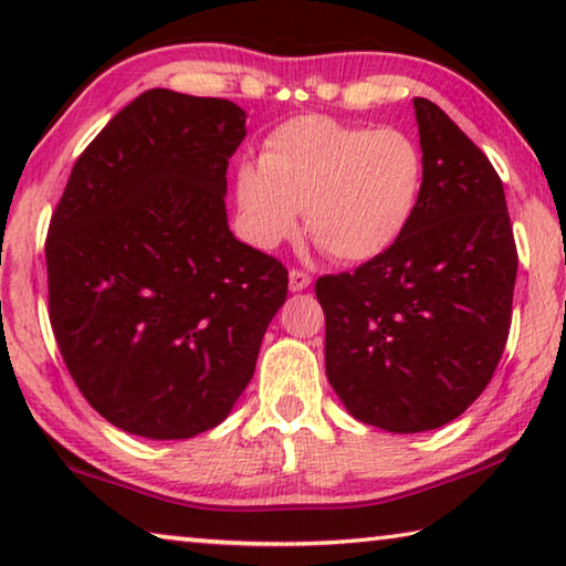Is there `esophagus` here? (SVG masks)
Returning a JSON list of instances; mask_svg holds the SVG:
<instances>
[{
	"label": "esophagus",
	"mask_w": 566,
	"mask_h": 566,
	"mask_svg": "<svg viewBox=\"0 0 566 566\" xmlns=\"http://www.w3.org/2000/svg\"><path fill=\"white\" fill-rule=\"evenodd\" d=\"M310 284H312V276L306 274V272H302V270H292L290 272V290L292 292H304Z\"/></svg>",
	"instance_id": "34e87169"
}]
</instances>
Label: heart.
I'll use <instances>...</instances> for the list:
<instances>
[{
	"label": "heart",
	"instance_id": "b5f03b06",
	"mask_svg": "<svg viewBox=\"0 0 566 566\" xmlns=\"http://www.w3.org/2000/svg\"><path fill=\"white\" fill-rule=\"evenodd\" d=\"M421 189L424 159L409 134L304 114L270 132L260 161L237 167V222L249 244L274 249L304 212L324 252L361 264L405 237Z\"/></svg>",
	"mask_w": 566,
	"mask_h": 566
}]
</instances>
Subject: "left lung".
<instances>
[{
    "label": "left lung",
    "mask_w": 566,
    "mask_h": 566,
    "mask_svg": "<svg viewBox=\"0 0 566 566\" xmlns=\"http://www.w3.org/2000/svg\"><path fill=\"white\" fill-rule=\"evenodd\" d=\"M424 189L405 237L319 276L324 364L342 405L395 434L457 419L490 385L512 324L516 247L502 179L429 99H415Z\"/></svg>",
    "instance_id": "left-lung-1"
}]
</instances>
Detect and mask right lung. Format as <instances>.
Instances as JSON below:
<instances>
[{"label": "right lung", "mask_w": 566, "mask_h": 566, "mask_svg": "<svg viewBox=\"0 0 566 566\" xmlns=\"http://www.w3.org/2000/svg\"><path fill=\"white\" fill-rule=\"evenodd\" d=\"M229 99L149 90L74 161L46 237L50 319L84 399L124 432L217 427L254 375L286 270L229 232Z\"/></svg>", "instance_id": "add662e5"}]
</instances>
